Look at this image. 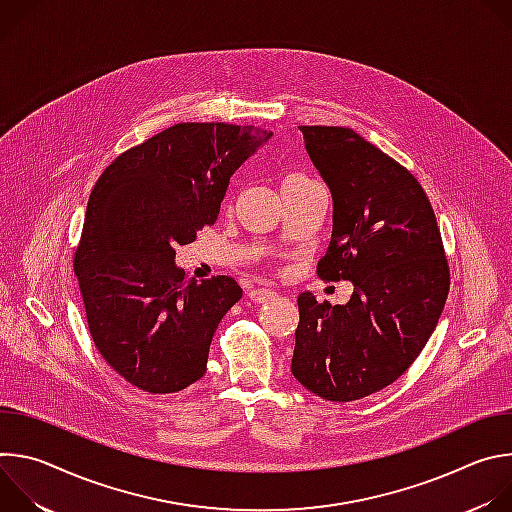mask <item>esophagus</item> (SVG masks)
<instances>
[{
	"label": "esophagus",
	"instance_id": "obj_1",
	"mask_svg": "<svg viewBox=\"0 0 512 512\" xmlns=\"http://www.w3.org/2000/svg\"><path fill=\"white\" fill-rule=\"evenodd\" d=\"M275 291L273 289H269V287H255V289H251L249 291V298H251V302H255V304H267V302H271V300H275Z\"/></svg>",
	"mask_w": 512,
	"mask_h": 512
}]
</instances>
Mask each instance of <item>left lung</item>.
<instances>
[{
	"instance_id": "left-lung-1",
	"label": "left lung",
	"mask_w": 512,
	"mask_h": 512,
	"mask_svg": "<svg viewBox=\"0 0 512 512\" xmlns=\"http://www.w3.org/2000/svg\"><path fill=\"white\" fill-rule=\"evenodd\" d=\"M300 131L334 202L316 273L354 291L344 306L300 294L291 373L318 397L348 403L411 367L446 306L450 265L431 202L405 166L348 127Z\"/></svg>"
}]
</instances>
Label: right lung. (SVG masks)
Returning a JSON list of instances; mask_svg holds the SVG:
<instances>
[{"mask_svg":"<svg viewBox=\"0 0 512 512\" xmlns=\"http://www.w3.org/2000/svg\"><path fill=\"white\" fill-rule=\"evenodd\" d=\"M267 137L253 125L176 123L95 182L72 267L99 354L133 387L176 393L204 375L243 289L229 275L186 279L176 249L216 223L235 170Z\"/></svg>","mask_w":512,"mask_h":512,"instance_id":"obj_1","label":"right lung"}]
</instances>
